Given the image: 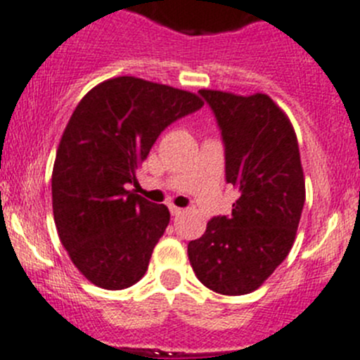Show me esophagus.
I'll use <instances>...</instances> for the list:
<instances>
[{
	"mask_svg": "<svg viewBox=\"0 0 360 360\" xmlns=\"http://www.w3.org/2000/svg\"><path fill=\"white\" fill-rule=\"evenodd\" d=\"M169 210H171V215H174V217H176V215H182L184 214V208L174 207V205H171Z\"/></svg>",
	"mask_w": 360,
	"mask_h": 360,
	"instance_id": "obj_1",
	"label": "esophagus"
}]
</instances>
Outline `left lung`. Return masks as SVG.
I'll return each instance as SVG.
<instances>
[{"mask_svg":"<svg viewBox=\"0 0 360 360\" xmlns=\"http://www.w3.org/2000/svg\"><path fill=\"white\" fill-rule=\"evenodd\" d=\"M224 141L226 182L238 191L231 215L191 240L194 274L221 295H245L288 256L306 201L299 143L285 111L265 94L200 90Z\"/></svg>","mask_w":360,"mask_h":360,"instance_id":"obj_1","label":"left lung"}]
</instances>
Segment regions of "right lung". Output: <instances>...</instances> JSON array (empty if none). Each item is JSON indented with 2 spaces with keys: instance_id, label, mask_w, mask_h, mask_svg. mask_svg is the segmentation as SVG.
I'll list each match as a JSON object with an SVG mask.
<instances>
[{
  "instance_id": "right-lung-1",
  "label": "right lung",
  "mask_w": 360,
  "mask_h": 360,
  "mask_svg": "<svg viewBox=\"0 0 360 360\" xmlns=\"http://www.w3.org/2000/svg\"><path fill=\"white\" fill-rule=\"evenodd\" d=\"M201 105L191 91L120 75L91 88L72 112L51 178L53 214L72 263L98 288H129L145 276L169 210L127 184L160 132Z\"/></svg>"
}]
</instances>
